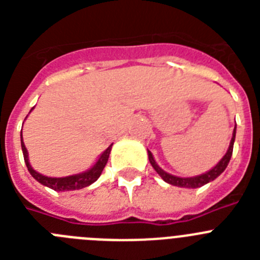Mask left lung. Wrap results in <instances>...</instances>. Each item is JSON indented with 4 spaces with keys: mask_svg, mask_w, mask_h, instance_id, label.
<instances>
[{
    "mask_svg": "<svg viewBox=\"0 0 260 260\" xmlns=\"http://www.w3.org/2000/svg\"><path fill=\"white\" fill-rule=\"evenodd\" d=\"M234 139H236V127H234L233 137H232V141H231V144H229L228 151H226V153H225L224 157L220 160L219 164L216 165L215 168H212V169H211L210 172H207V173L201 174V176H197V177H191V178H181V177L172 176V174L164 172L161 168L156 164V161L153 160L152 153H151L150 151H148V158H150V162H151V165L153 167V169L157 172L158 176L161 177L165 182L171 183V185H173V186H178V187H191V189H195V187H201V186H203V185H206V183L213 181L216 177H219L220 174L225 171V168L228 167L229 160H231V157H232V153H233Z\"/></svg>",
    "mask_w": 260,
    "mask_h": 260,
    "instance_id": "left-lung-1",
    "label": "left lung"
}]
</instances>
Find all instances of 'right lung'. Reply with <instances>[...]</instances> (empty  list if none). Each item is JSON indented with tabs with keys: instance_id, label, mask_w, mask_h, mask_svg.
<instances>
[{
	"instance_id": "1",
	"label": "right lung",
	"mask_w": 260,
	"mask_h": 260,
	"mask_svg": "<svg viewBox=\"0 0 260 260\" xmlns=\"http://www.w3.org/2000/svg\"><path fill=\"white\" fill-rule=\"evenodd\" d=\"M20 144H22V151H23V157H24V162L27 165V169L31 173V176L35 178L36 181L41 183V185L48 186L50 189L56 190V191H69V190H79L87 187L91 183L95 182L98 180L100 174H102L103 169L105 168L108 162V157H109L110 148L112 146H109L104 152L102 153V156L99 157V160L96 161V164L93 165L89 171L84 172V173L75 174V176H69V177H62V178H52V177H45L43 174L38 173L36 171H34L28 162V155H27L26 146L23 143L22 139V132H20Z\"/></svg>"
}]
</instances>
